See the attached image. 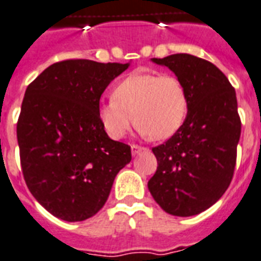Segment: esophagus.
Returning a JSON list of instances; mask_svg holds the SVG:
<instances>
[{"label": "esophagus", "instance_id": "esophagus-1", "mask_svg": "<svg viewBox=\"0 0 261 261\" xmlns=\"http://www.w3.org/2000/svg\"><path fill=\"white\" fill-rule=\"evenodd\" d=\"M143 150H146L145 147H142V146H138V145H133L131 146V154L133 155H137V154H139L141 151H143Z\"/></svg>", "mask_w": 261, "mask_h": 261}]
</instances>
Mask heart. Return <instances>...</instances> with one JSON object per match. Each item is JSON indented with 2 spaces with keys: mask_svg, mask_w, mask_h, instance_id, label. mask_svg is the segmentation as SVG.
<instances>
[{
  "mask_svg": "<svg viewBox=\"0 0 261 261\" xmlns=\"http://www.w3.org/2000/svg\"><path fill=\"white\" fill-rule=\"evenodd\" d=\"M111 96L99 105L97 116L112 139H122L134 120L142 135L169 139L181 128L189 110L181 80L156 72H131L114 87Z\"/></svg>",
  "mask_w": 261,
  "mask_h": 261,
  "instance_id": "b5f03b06",
  "label": "heart"
}]
</instances>
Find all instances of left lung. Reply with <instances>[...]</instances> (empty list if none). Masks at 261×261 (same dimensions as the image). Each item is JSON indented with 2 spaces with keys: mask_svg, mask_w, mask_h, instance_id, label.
<instances>
[{
  "mask_svg": "<svg viewBox=\"0 0 261 261\" xmlns=\"http://www.w3.org/2000/svg\"><path fill=\"white\" fill-rule=\"evenodd\" d=\"M185 86L189 110L182 127L152 152L158 167L149 190L166 213L196 216L228 189L241 122L234 88L215 64L188 54L151 59Z\"/></svg>",
  "mask_w": 261,
  "mask_h": 261,
  "instance_id": "obj_1",
  "label": "left lung"
}]
</instances>
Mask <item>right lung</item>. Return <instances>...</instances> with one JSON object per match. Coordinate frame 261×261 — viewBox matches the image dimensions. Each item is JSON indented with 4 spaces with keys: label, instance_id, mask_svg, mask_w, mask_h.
Returning <instances> with one entry per match:
<instances>
[{
    "label": "right lung",
    "instance_id": "1",
    "mask_svg": "<svg viewBox=\"0 0 261 261\" xmlns=\"http://www.w3.org/2000/svg\"><path fill=\"white\" fill-rule=\"evenodd\" d=\"M130 63L65 60L40 73L25 91L17 123L28 189L50 215L83 221L100 211L131 149L112 141L97 107L110 83Z\"/></svg>",
    "mask_w": 261,
    "mask_h": 261
}]
</instances>
